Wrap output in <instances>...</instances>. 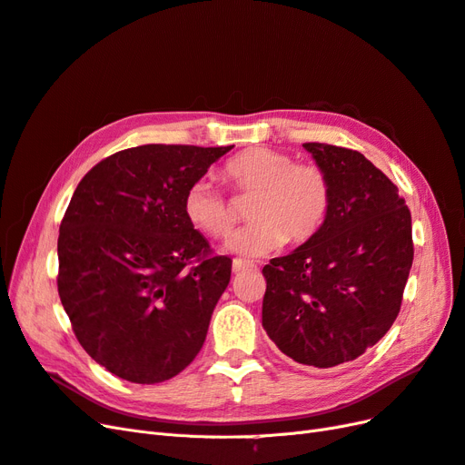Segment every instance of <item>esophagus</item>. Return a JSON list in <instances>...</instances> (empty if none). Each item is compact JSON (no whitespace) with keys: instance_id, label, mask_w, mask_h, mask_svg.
Instances as JSON below:
<instances>
[{"instance_id":"esophagus-1","label":"esophagus","mask_w":465,"mask_h":465,"mask_svg":"<svg viewBox=\"0 0 465 465\" xmlns=\"http://www.w3.org/2000/svg\"><path fill=\"white\" fill-rule=\"evenodd\" d=\"M252 270H256L254 263H248V262H242V260H234V262H232V272H234V273L252 272Z\"/></svg>"}]
</instances>
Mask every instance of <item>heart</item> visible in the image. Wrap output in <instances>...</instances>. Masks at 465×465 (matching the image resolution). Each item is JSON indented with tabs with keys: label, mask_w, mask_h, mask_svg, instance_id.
<instances>
[{
	"label": "heart",
	"mask_w": 465,
	"mask_h": 465,
	"mask_svg": "<svg viewBox=\"0 0 465 465\" xmlns=\"http://www.w3.org/2000/svg\"><path fill=\"white\" fill-rule=\"evenodd\" d=\"M223 178L241 198H252L246 217L227 250L242 258H262L285 242L301 246L322 231L331 202V178L316 163H294L283 151L252 147L238 153L223 168ZM182 211L195 231L224 238L234 227V211L224 195L205 180L184 192Z\"/></svg>",
	"instance_id": "heart-1"
}]
</instances>
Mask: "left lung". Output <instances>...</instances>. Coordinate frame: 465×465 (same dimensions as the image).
<instances>
[{"label":"left lung","instance_id":"8db88e82","mask_svg":"<svg viewBox=\"0 0 465 465\" xmlns=\"http://www.w3.org/2000/svg\"><path fill=\"white\" fill-rule=\"evenodd\" d=\"M304 149L331 178V211L312 241L262 270V323L281 353L330 369L361 357L398 318L413 263L411 213L359 151Z\"/></svg>","mask_w":465,"mask_h":465}]
</instances>
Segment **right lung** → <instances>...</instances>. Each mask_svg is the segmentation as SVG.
Masks as SVG:
<instances>
[{
  "label": "right lung",
  "mask_w": 465,
  "mask_h": 465,
  "mask_svg": "<svg viewBox=\"0 0 465 465\" xmlns=\"http://www.w3.org/2000/svg\"><path fill=\"white\" fill-rule=\"evenodd\" d=\"M229 147L139 145L94 164L58 236V292L74 333L135 384L176 376L200 353L232 260L182 211L184 192Z\"/></svg>",
  "instance_id": "1"
}]
</instances>
